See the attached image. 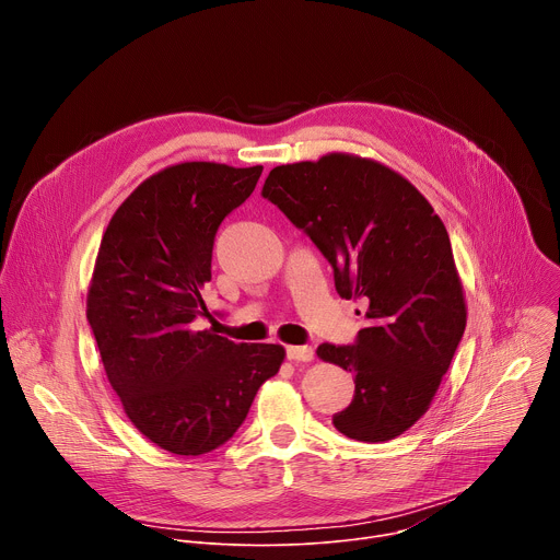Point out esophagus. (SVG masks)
<instances>
[{
  "instance_id": "obj_1",
  "label": "esophagus",
  "mask_w": 560,
  "mask_h": 560,
  "mask_svg": "<svg viewBox=\"0 0 560 560\" xmlns=\"http://www.w3.org/2000/svg\"><path fill=\"white\" fill-rule=\"evenodd\" d=\"M285 354H288V359L290 361H312V357H314V350L310 348V346H290L288 350H285Z\"/></svg>"
}]
</instances>
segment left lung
Returning a JSON list of instances; mask_svg holds the SVG:
<instances>
[{
	"label": "left lung",
	"mask_w": 560,
	"mask_h": 560,
	"mask_svg": "<svg viewBox=\"0 0 560 560\" xmlns=\"http://www.w3.org/2000/svg\"><path fill=\"white\" fill-rule=\"evenodd\" d=\"M261 197L322 250L339 296L368 303L354 343L316 348L354 374L335 428L365 443L404 434L430 408L467 322L443 221L398 173L337 152L272 168Z\"/></svg>",
	"instance_id": "8db88e82"
}]
</instances>
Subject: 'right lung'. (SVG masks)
<instances>
[{
	"instance_id": "right-lung-1",
	"label": "right lung",
	"mask_w": 560,
	"mask_h": 560,
	"mask_svg": "<svg viewBox=\"0 0 560 560\" xmlns=\"http://www.w3.org/2000/svg\"><path fill=\"white\" fill-rule=\"evenodd\" d=\"M264 166L188 162L145 179L113 214L89 290V324L132 425L162 450L199 456L242 428L285 350L195 330L208 316L221 221Z\"/></svg>"
}]
</instances>
